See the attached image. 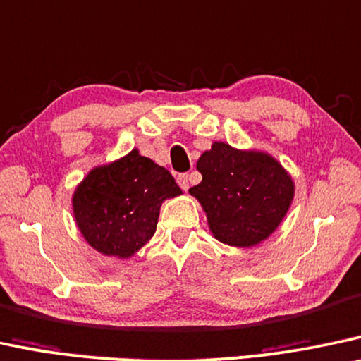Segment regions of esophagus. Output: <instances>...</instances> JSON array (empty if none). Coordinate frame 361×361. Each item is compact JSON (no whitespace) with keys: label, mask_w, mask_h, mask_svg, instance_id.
Instances as JSON below:
<instances>
[{"label":"esophagus","mask_w":361,"mask_h":361,"mask_svg":"<svg viewBox=\"0 0 361 361\" xmlns=\"http://www.w3.org/2000/svg\"><path fill=\"white\" fill-rule=\"evenodd\" d=\"M176 181H178V185H180V188L183 191L190 188V178H188V175H186V173H181V175H178Z\"/></svg>","instance_id":"esophagus-1"}]
</instances>
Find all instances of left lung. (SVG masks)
Listing matches in <instances>:
<instances>
[{
  "instance_id": "1",
  "label": "left lung",
  "mask_w": 361,
  "mask_h": 361,
  "mask_svg": "<svg viewBox=\"0 0 361 361\" xmlns=\"http://www.w3.org/2000/svg\"><path fill=\"white\" fill-rule=\"evenodd\" d=\"M202 183L190 188L221 243L250 248L280 226L295 196L293 178L271 154L214 141L196 163Z\"/></svg>"
}]
</instances>
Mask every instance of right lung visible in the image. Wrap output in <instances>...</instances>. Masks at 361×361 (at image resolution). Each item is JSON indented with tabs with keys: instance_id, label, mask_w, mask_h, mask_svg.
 I'll list each match as a JSON object with an SVG mask.
<instances>
[{
	"instance_id": "add662e5",
	"label": "right lung",
	"mask_w": 361,
	"mask_h": 361,
	"mask_svg": "<svg viewBox=\"0 0 361 361\" xmlns=\"http://www.w3.org/2000/svg\"><path fill=\"white\" fill-rule=\"evenodd\" d=\"M180 195L171 173L135 148L83 178L73 193V214L91 248L128 259L152 240L161 203Z\"/></svg>"
}]
</instances>
